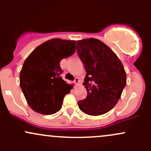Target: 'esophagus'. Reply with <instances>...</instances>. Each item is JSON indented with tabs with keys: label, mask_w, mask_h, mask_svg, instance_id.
<instances>
[{
	"label": "esophagus",
	"mask_w": 151,
	"mask_h": 151,
	"mask_svg": "<svg viewBox=\"0 0 151 151\" xmlns=\"http://www.w3.org/2000/svg\"><path fill=\"white\" fill-rule=\"evenodd\" d=\"M79 82H80V80H79V78H77V77H75V79H74V84L77 85L79 83Z\"/></svg>",
	"instance_id": "obj_1"
}]
</instances>
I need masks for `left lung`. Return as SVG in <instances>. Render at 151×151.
<instances>
[{
    "label": "left lung",
    "instance_id": "1",
    "mask_svg": "<svg viewBox=\"0 0 151 151\" xmlns=\"http://www.w3.org/2000/svg\"><path fill=\"white\" fill-rule=\"evenodd\" d=\"M77 52L85 66L83 84L88 93L78 101L79 107L89 115L106 113L118 103L126 85L122 63L110 48L93 38L77 41Z\"/></svg>",
    "mask_w": 151,
    "mask_h": 151
}]
</instances>
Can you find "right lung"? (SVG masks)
<instances>
[{
	"mask_svg": "<svg viewBox=\"0 0 151 151\" xmlns=\"http://www.w3.org/2000/svg\"><path fill=\"white\" fill-rule=\"evenodd\" d=\"M75 52V41L53 39L36 47L26 58L19 74V84L33 110L52 115L61 109L63 98L72 85L60 74V62Z\"/></svg>",
	"mask_w": 151,
	"mask_h": 151,
	"instance_id": "add662e5",
	"label": "right lung"
}]
</instances>
